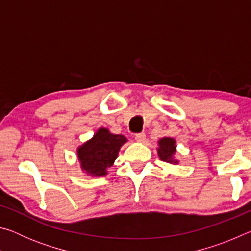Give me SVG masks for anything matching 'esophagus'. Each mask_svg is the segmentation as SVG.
Wrapping results in <instances>:
<instances>
[{
    "mask_svg": "<svg viewBox=\"0 0 251 251\" xmlns=\"http://www.w3.org/2000/svg\"><path fill=\"white\" fill-rule=\"evenodd\" d=\"M135 139H136V142H144L146 139V134L145 133H138V134H136L135 135Z\"/></svg>",
    "mask_w": 251,
    "mask_h": 251,
    "instance_id": "esophagus-1",
    "label": "esophagus"
}]
</instances>
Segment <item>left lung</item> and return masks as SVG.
Here are the masks:
<instances>
[{
    "mask_svg": "<svg viewBox=\"0 0 251 251\" xmlns=\"http://www.w3.org/2000/svg\"><path fill=\"white\" fill-rule=\"evenodd\" d=\"M158 152L159 158L163 161H167L171 164H177L178 160L174 159V155L176 152V141L171 137H164L158 141Z\"/></svg>",
    "mask_w": 251,
    "mask_h": 251,
    "instance_id": "left-lung-1",
    "label": "left lung"
}]
</instances>
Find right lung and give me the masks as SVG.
<instances>
[{"instance_id":"1","label":"right lung","mask_w":251,"mask_h":251,"mask_svg":"<svg viewBox=\"0 0 251 251\" xmlns=\"http://www.w3.org/2000/svg\"><path fill=\"white\" fill-rule=\"evenodd\" d=\"M127 142L123 135L112 134L107 128H100L90 141L77 148L82 171L93 177L104 176L107 168L117 158L121 147Z\"/></svg>"}]
</instances>
